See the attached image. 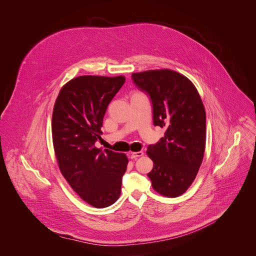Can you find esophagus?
Wrapping results in <instances>:
<instances>
[{
	"label": "esophagus",
	"mask_w": 256,
	"mask_h": 256,
	"mask_svg": "<svg viewBox=\"0 0 256 256\" xmlns=\"http://www.w3.org/2000/svg\"><path fill=\"white\" fill-rule=\"evenodd\" d=\"M143 154H144V152L142 150H140V152H130L129 156L131 158H137L139 156H142Z\"/></svg>",
	"instance_id": "1"
}]
</instances>
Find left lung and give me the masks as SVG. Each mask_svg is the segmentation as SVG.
<instances>
[{
	"instance_id": "8db88e82",
	"label": "left lung",
	"mask_w": 256,
	"mask_h": 256,
	"mask_svg": "<svg viewBox=\"0 0 256 256\" xmlns=\"http://www.w3.org/2000/svg\"><path fill=\"white\" fill-rule=\"evenodd\" d=\"M135 86L150 98L154 125L164 137L148 146L154 162L148 174L152 188L164 196L184 193L195 180L206 143V112L194 84L170 70L132 74Z\"/></svg>"
}]
</instances>
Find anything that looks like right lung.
<instances>
[{
	"label": "right lung",
	"mask_w": 256,
	"mask_h": 256,
	"mask_svg": "<svg viewBox=\"0 0 256 256\" xmlns=\"http://www.w3.org/2000/svg\"><path fill=\"white\" fill-rule=\"evenodd\" d=\"M125 78L82 76L60 90L52 115V138L59 168L78 196L96 208L120 196L128 158L96 148L106 108Z\"/></svg>",
	"instance_id": "right-lung-1"
}]
</instances>
